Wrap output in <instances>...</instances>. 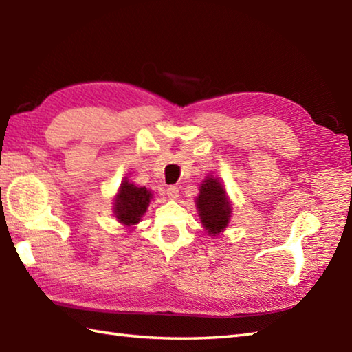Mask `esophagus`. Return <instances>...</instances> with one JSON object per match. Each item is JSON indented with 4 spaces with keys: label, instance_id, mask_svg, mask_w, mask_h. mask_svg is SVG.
Masks as SVG:
<instances>
[{
    "label": "esophagus",
    "instance_id": "esophagus-1",
    "mask_svg": "<svg viewBox=\"0 0 352 352\" xmlns=\"http://www.w3.org/2000/svg\"><path fill=\"white\" fill-rule=\"evenodd\" d=\"M166 195L169 199H177L178 198V188H175V186H169V188L166 189Z\"/></svg>",
    "mask_w": 352,
    "mask_h": 352
}]
</instances>
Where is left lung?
Instances as JSON below:
<instances>
[{
    "label": "left lung",
    "mask_w": 352,
    "mask_h": 352,
    "mask_svg": "<svg viewBox=\"0 0 352 352\" xmlns=\"http://www.w3.org/2000/svg\"><path fill=\"white\" fill-rule=\"evenodd\" d=\"M198 216L208 236L218 237L230 223L233 204L227 195L226 186L213 175H207L199 184V193L195 198Z\"/></svg>",
    "instance_id": "left-lung-1"
}]
</instances>
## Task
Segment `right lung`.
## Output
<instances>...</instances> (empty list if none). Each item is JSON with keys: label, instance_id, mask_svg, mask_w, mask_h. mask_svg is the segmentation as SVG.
I'll return each mask as SVG.
<instances>
[{"label": "right lung", "instance_id": "add662e5", "mask_svg": "<svg viewBox=\"0 0 352 352\" xmlns=\"http://www.w3.org/2000/svg\"><path fill=\"white\" fill-rule=\"evenodd\" d=\"M151 199L153 192L145 186L142 188L129 182V178H124L113 198V214L116 221L125 228H134L144 218Z\"/></svg>", "mask_w": 352, "mask_h": 352}]
</instances>
